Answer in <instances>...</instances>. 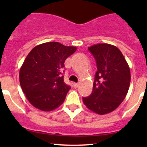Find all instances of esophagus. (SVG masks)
Wrapping results in <instances>:
<instances>
[{
	"label": "esophagus",
	"instance_id": "obj_1",
	"mask_svg": "<svg viewBox=\"0 0 147 147\" xmlns=\"http://www.w3.org/2000/svg\"><path fill=\"white\" fill-rule=\"evenodd\" d=\"M74 88H76L80 86V84H79V83H74Z\"/></svg>",
	"mask_w": 147,
	"mask_h": 147
}]
</instances>
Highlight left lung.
<instances>
[{
	"mask_svg": "<svg viewBox=\"0 0 147 147\" xmlns=\"http://www.w3.org/2000/svg\"><path fill=\"white\" fill-rule=\"evenodd\" d=\"M96 61L93 91L83 97V103L99 115L109 113L119 107L127 94L130 84V70L116 46L98 43L88 47Z\"/></svg>",
	"mask_w": 147,
	"mask_h": 147,
	"instance_id": "1",
	"label": "left lung"
}]
</instances>
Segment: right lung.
Here are the masks:
<instances>
[{
	"mask_svg": "<svg viewBox=\"0 0 147 147\" xmlns=\"http://www.w3.org/2000/svg\"><path fill=\"white\" fill-rule=\"evenodd\" d=\"M76 51L57 42L35 46L20 69V84L28 102L42 111L59 107L71 87L64 82L62 68L68 57Z\"/></svg>",
	"mask_w": 147,
	"mask_h": 147,
	"instance_id": "1",
	"label": "right lung"
}]
</instances>
